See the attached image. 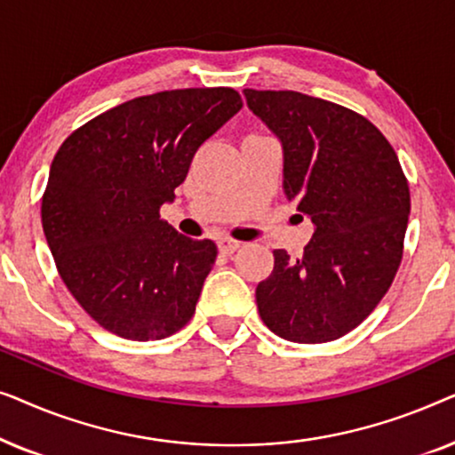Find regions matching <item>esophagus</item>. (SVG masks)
<instances>
[{
  "label": "esophagus",
  "instance_id": "34e87169",
  "mask_svg": "<svg viewBox=\"0 0 455 455\" xmlns=\"http://www.w3.org/2000/svg\"><path fill=\"white\" fill-rule=\"evenodd\" d=\"M217 246H220V251L223 254H232V252H235L242 246V242L234 240V238H220V242H217Z\"/></svg>",
  "mask_w": 455,
  "mask_h": 455
}]
</instances>
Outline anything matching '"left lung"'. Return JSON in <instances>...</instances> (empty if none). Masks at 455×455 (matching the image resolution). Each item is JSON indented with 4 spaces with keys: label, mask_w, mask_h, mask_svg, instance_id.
<instances>
[{
    "label": "left lung",
    "mask_w": 455,
    "mask_h": 455,
    "mask_svg": "<svg viewBox=\"0 0 455 455\" xmlns=\"http://www.w3.org/2000/svg\"><path fill=\"white\" fill-rule=\"evenodd\" d=\"M248 108L283 147V192L315 234L300 259L273 251L257 285L260 319L298 344H325L358 327L387 294L403 254L410 188L375 124L296 91L244 89Z\"/></svg>",
    "instance_id": "1"
}]
</instances>
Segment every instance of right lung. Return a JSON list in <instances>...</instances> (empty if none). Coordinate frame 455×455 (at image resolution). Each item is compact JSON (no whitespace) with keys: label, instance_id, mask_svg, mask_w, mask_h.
<instances>
[{"label":"right lung","instance_id":"add662e5","mask_svg":"<svg viewBox=\"0 0 455 455\" xmlns=\"http://www.w3.org/2000/svg\"><path fill=\"white\" fill-rule=\"evenodd\" d=\"M240 108L228 86L136 97L74 130L55 153L43 232L66 288L109 333L164 339L195 315L217 246L178 234L159 209Z\"/></svg>","mask_w":455,"mask_h":455}]
</instances>
